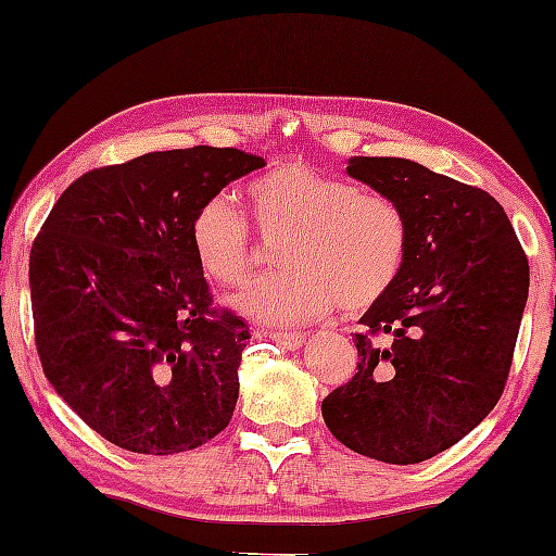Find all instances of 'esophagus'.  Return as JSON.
Masks as SVG:
<instances>
[{
    "mask_svg": "<svg viewBox=\"0 0 556 556\" xmlns=\"http://www.w3.org/2000/svg\"><path fill=\"white\" fill-rule=\"evenodd\" d=\"M270 339L283 349H299L303 344L301 331H270Z\"/></svg>",
    "mask_w": 556,
    "mask_h": 556,
    "instance_id": "1",
    "label": "esophagus"
}]
</instances>
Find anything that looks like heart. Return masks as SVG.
Returning <instances> with one entry per match:
<instances>
[{
  "mask_svg": "<svg viewBox=\"0 0 556 556\" xmlns=\"http://www.w3.org/2000/svg\"><path fill=\"white\" fill-rule=\"evenodd\" d=\"M248 210L263 238H278L280 273L235 295L255 324H301L339 306L344 314L375 306L405 268L409 223L392 197L359 192L354 181L301 162H286L245 185ZM189 242L207 278L238 286L253 263V232L227 194L194 210Z\"/></svg>",
  "mask_w": 556,
  "mask_h": 556,
  "instance_id": "heart-1",
  "label": "heart"
}]
</instances>
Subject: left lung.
I'll use <instances>...</instances> for the list:
<instances>
[{
	"label": "left lung",
	"instance_id": "obj_1",
	"mask_svg": "<svg viewBox=\"0 0 556 556\" xmlns=\"http://www.w3.org/2000/svg\"><path fill=\"white\" fill-rule=\"evenodd\" d=\"M346 172L405 210L409 250L397 283L359 318V371L321 415L354 453L409 466L466 438L504 394L529 261L483 189L394 156H354Z\"/></svg>",
	"mask_w": 556,
	"mask_h": 556
}]
</instances>
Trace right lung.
<instances>
[{
    "label": "right lung",
    "mask_w": 556,
    "mask_h": 556,
    "mask_svg": "<svg viewBox=\"0 0 556 556\" xmlns=\"http://www.w3.org/2000/svg\"><path fill=\"white\" fill-rule=\"evenodd\" d=\"M261 166L240 149L151 151L83 174L37 232L29 293L42 371L109 443L174 455L230 425L250 329L212 306L189 223Z\"/></svg>",
    "instance_id": "add662e5"
}]
</instances>
